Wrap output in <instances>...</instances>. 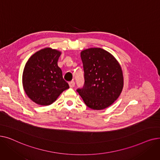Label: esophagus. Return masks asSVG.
I'll return each instance as SVG.
<instances>
[{"label": "esophagus", "mask_w": 160, "mask_h": 160, "mask_svg": "<svg viewBox=\"0 0 160 160\" xmlns=\"http://www.w3.org/2000/svg\"><path fill=\"white\" fill-rule=\"evenodd\" d=\"M69 84L70 88H73L75 86V82L74 81H71L69 82Z\"/></svg>", "instance_id": "34e87169"}]
</instances>
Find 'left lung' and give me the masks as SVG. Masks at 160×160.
<instances>
[{
  "label": "left lung",
  "mask_w": 160,
  "mask_h": 160,
  "mask_svg": "<svg viewBox=\"0 0 160 160\" xmlns=\"http://www.w3.org/2000/svg\"><path fill=\"white\" fill-rule=\"evenodd\" d=\"M81 59L84 83L77 91L93 110H103L117 99L123 88L121 67L106 50L91 48L83 50Z\"/></svg>",
  "instance_id": "obj_1"
}]
</instances>
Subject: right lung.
Masks as SVG:
<instances>
[{"label":"right lung","mask_w":160,"mask_h":160,"mask_svg":"<svg viewBox=\"0 0 160 160\" xmlns=\"http://www.w3.org/2000/svg\"><path fill=\"white\" fill-rule=\"evenodd\" d=\"M60 54L56 50L46 48L32 55L25 65L23 88L28 97L38 104H52L63 91L69 88L58 66Z\"/></svg>","instance_id":"right-lung-1"}]
</instances>
